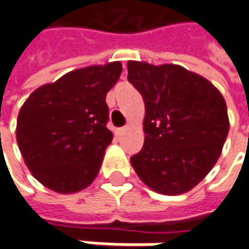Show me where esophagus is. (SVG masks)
I'll return each mask as SVG.
<instances>
[{
  "mask_svg": "<svg viewBox=\"0 0 249 249\" xmlns=\"http://www.w3.org/2000/svg\"><path fill=\"white\" fill-rule=\"evenodd\" d=\"M126 131H128V128H118V129H116V135L117 136H123Z\"/></svg>",
  "mask_w": 249,
  "mask_h": 249,
  "instance_id": "obj_1",
  "label": "esophagus"
}]
</instances>
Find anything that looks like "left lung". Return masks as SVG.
<instances>
[{
    "mask_svg": "<svg viewBox=\"0 0 249 249\" xmlns=\"http://www.w3.org/2000/svg\"><path fill=\"white\" fill-rule=\"evenodd\" d=\"M128 80L143 96L144 144L131 158L140 180L162 195L196 187L217 163L229 132L222 94L176 64L128 61Z\"/></svg>",
    "mask_w": 249,
    "mask_h": 249,
    "instance_id": "8db88e82",
    "label": "left lung"
}]
</instances>
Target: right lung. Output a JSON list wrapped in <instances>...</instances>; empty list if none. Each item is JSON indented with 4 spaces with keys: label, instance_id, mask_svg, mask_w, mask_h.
<instances>
[{
    "label": "right lung",
    "instance_id": "1",
    "mask_svg": "<svg viewBox=\"0 0 249 249\" xmlns=\"http://www.w3.org/2000/svg\"><path fill=\"white\" fill-rule=\"evenodd\" d=\"M123 72L120 61L75 69L36 89L18 111L16 139L31 174L57 194L95 180L113 133L106 94Z\"/></svg>",
    "mask_w": 249,
    "mask_h": 249
}]
</instances>
